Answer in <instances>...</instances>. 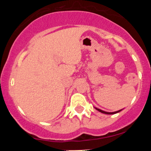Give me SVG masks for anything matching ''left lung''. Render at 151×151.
I'll use <instances>...</instances> for the list:
<instances>
[{"instance_id":"1","label":"left lung","mask_w":151,"mask_h":151,"mask_svg":"<svg viewBox=\"0 0 151 151\" xmlns=\"http://www.w3.org/2000/svg\"><path fill=\"white\" fill-rule=\"evenodd\" d=\"M96 110H98V111H100V112L102 113H105V114H109V115H111V114H115V113H117L119 112V111H121L122 110H119V111H115V112H106V111H104L102 110H101V109H99L98 108H96Z\"/></svg>"}]
</instances>
